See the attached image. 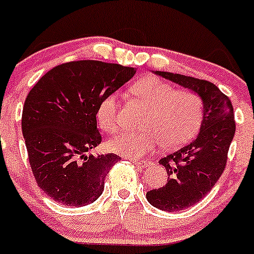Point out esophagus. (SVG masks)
<instances>
[{
	"mask_svg": "<svg viewBox=\"0 0 254 254\" xmlns=\"http://www.w3.org/2000/svg\"><path fill=\"white\" fill-rule=\"evenodd\" d=\"M132 163H134V165H136L137 167H140V168L150 167V161H145V160L136 161V160H132Z\"/></svg>",
	"mask_w": 254,
	"mask_h": 254,
	"instance_id": "34e87169",
	"label": "esophagus"
}]
</instances>
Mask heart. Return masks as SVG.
<instances>
[{"label":"heart","mask_w":254,"mask_h":254,"mask_svg":"<svg viewBox=\"0 0 254 254\" xmlns=\"http://www.w3.org/2000/svg\"><path fill=\"white\" fill-rule=\"evenodd\" d=\"M131 92L150 107L143 122L146 130L122 131L108 141V148L118 155L140 158L163 142L173 148L188 142L200 127L204 115L203 99L188 89H176L172 84L155 76L140 78ZM118 94L113 93L101 102L97 122L103 131L115 129Z\"/></svg>","instance_id":"heart-1"}]
</instances>
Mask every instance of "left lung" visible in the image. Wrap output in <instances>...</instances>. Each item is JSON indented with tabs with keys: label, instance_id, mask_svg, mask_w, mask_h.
Wrapping results in <instances>:
<instances>
[{
	"label": "left lung",
	"instance_id": "obj_1",
	"mask_svg": "<svg viewBox=\"0 0 254 254\" xmlns=\"http://www.w3.org/2000/svg\"><path fill=\"white\" fill-rule=\"evenodd\" d=\"M155 73L198 93L204 104L196 139L161 158L160 165L167 171V183L146 193L151 205L178 211L200 201L224 172L236 129L234 107L229 97L211 82L166 71Z\"/></svg>",
	"mask_w": 254,
	"mask_h": 254
}]
</instances>
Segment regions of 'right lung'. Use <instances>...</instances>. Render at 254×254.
Wrapping results in <instances>:
<instances>
[{
	"instance_id": "right-lung-1",
	"label": "right lung",
	"mask_w": 254,
	"mask_h": 254,
	"mask_svg": "<svg viewBox=\"0 0 254 254\" xmlns=\"http://www.w3.org/2000/svg\"><path fill=\"white\" fill-rule=\"evenodd\" d=\"M135 72L118 64L71 61L51 68L30 89L22 132L35 181L53 200L83 206L103 193L107 173L120 157L87 155L102 141L97 109Z\"/></svg>"
}]
</instances>
